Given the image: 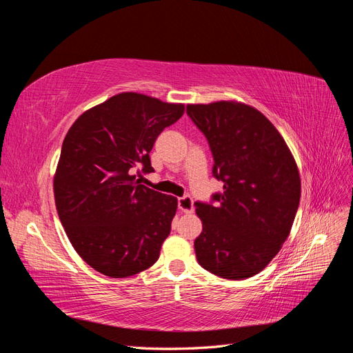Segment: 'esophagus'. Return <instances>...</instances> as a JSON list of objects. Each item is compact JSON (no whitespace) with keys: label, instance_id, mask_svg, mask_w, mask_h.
Masks as SVG:
<instances>
[{"label":"esophagus","instance_id":"1","mask_svg":"<svg viewBox=\"0 0 353 353\" xmlns=\"http://www.w3.org/2000/svg\"><path fill=\"white\" fill-rule=\"evenodd\" d=\"M178 209L184 213H191L194 210L193 206V199L190 196H184V197H179L178 199Z\"/></svg>","mask_w":353,"mask_h":353}]
</instances>
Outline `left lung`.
<instances>
[{
    "instance_id": "1",
    "label": "left lung",
    "mask_w": 353,
    "mask_h": 353,
    "mask_svg": "<svg viewBox=\"0 0 353 353\" xmlns=\"http://www.w3.org/2000/svg\"><path fill=\"white\" fill-rule=\"evenodd\" d=\"M187 114L206 137L213 178L223 183L209 203H194L203 222L197 261L221 279L245 280L290 234L301 200L296 162L275 126L250 105L188 104Z\"/></svg>"
}]
</instances>
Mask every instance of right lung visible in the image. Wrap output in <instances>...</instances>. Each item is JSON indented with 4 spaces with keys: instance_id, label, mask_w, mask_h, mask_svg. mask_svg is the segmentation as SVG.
Here are the masks:
<instances>
[{
    "instance_id": "right-lung-1",
    "label": "right lung",
    "mask_w": 353,
    "mask_h": 353,
    "mask_svg": "<svg viewBox=\"0 0 353 353\" xmlns=\"http://www.w3.org/2000/svg\"><path fill=\"white\" fill-rule=\"evenodd\" d=\"M184 104L122 92L81 114L61 145L54 197L63 228L81 258L112 279L159 259L178 200L135 179L153 172L150 152Z\"/></svg>"
}]
</instances>
